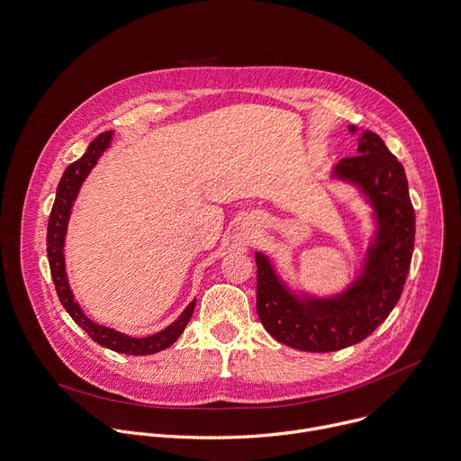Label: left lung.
Returning a JSON list of instances; mask_svg holds the SVG:
<instances>
[{
  "label": "left lung",
  "mask_w": 461,
  "mask_h": 461,
  "mask_svg": "<svg viewBox=\"0 0 461 461\" xmlns=\"http://www.w3.org/2000/svg\"><path fill=\"white\" fill-rule=\"evenodd\" d=\"M348 131L357 137V157L332 166L328 182L356 189L374 226L352 281L339 292L313 294L294 285L268 253L255 251L258 319L274 339L303 352H336L368 338L398 304L414 251L403 166L379 135L356 125Z\"/></svg>",
  "instance_id": "8db88e82"
}]
</instances>
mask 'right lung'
I'll return each mask as SVG.
<instances>
[{"instance_id":"1","label":"right lung","mask_w":461,"mask_h":461,"mask_svg":"<svg viewBox=\"0 0 461 461\" xmlns=\"http://www.w3.org/2000/svg\"><path fill=\"white\" fill-rule=\"evenodd\" d=\"M113 131H105V133L98 135L87 148V151L68 169L63 171L58 189H56V199L54 206L49 217V228H47V257H49V267H50V276L59 297V303L63 308L68 310V313L73 317V321L84 328V330L89 334L93 341L98 345L118 352V354H127V356H151L160 350L169 348L184 332V328L187 326L196 299H193L182 313L167 324L164 330H158L151 336L146 338H133L125 332L114 330L111 326L100 324L93 321L80 303L75 299V294L69 285L68 277V268H65V237H68V228H69V219L73 213V206L78 199V193L93 167L98 164L102 155L109 149L113 142Z\"/></svg>"}]
</instances>
